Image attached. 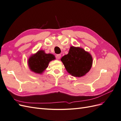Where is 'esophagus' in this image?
I'll list each match as a JSON object with an SVG mask.
<instances>
[{"mask_svg":"<svg viewBox=\"0 0 121 121\" xmlns=\"http://www.w3.org/2000/svg\"><path fill=\"white\" fill-rule=\"evenodd\" d=\"M60 57H61V54H57L56 56V59H57V60H59L60 58Z\"/></svg>","mask_w":121,"mask_h":121,"instance_id":"obj_1","label":"esophagus"}]
</instances>
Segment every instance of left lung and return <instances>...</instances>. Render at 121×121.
I'll use <instances>...</instances> for the list:
<instances>
[{
  "label": "left lung",
  "mask_w": 121,
  "mask_h": 121,
  "mask_svg": "<svg viewBox=\"0 0 121 121\" xmlns=\"http://www.w3.org/2000/svg\"><path fill=\"white\" fill-rule=\"evenodd\" d=\"M65 69L73 76L85 75L92 67V57L89 52L80 47L71 46L69 53L61 58Z\"/></svg>",
  "instance_id": "8db88e82"
}]
</instances>
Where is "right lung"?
I'll return each instance as SVG.
<instances>
[{
    "instance_id": "obj_1",
    "label": "right lung",
    "mask_w": 121,
    "mask_h": 121,
    "mask_svg": "<svg viewBox=\"0 0 121 121\" xmlns=\"http://www.w3.org/2000/svg\"><path fill=\"white\" fill-rule=\"evenodd\" d=\"M55 58L54 55L46 54L43 50H39L29 58L28 65L32 71L41 74L48 67L49 62Z\"/></svg>"
}]
</instances>
